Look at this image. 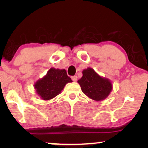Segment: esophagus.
Masks as SVG:
<instances>
[{
    "mask_svg": "<svg viewBox=\"0 0 148 148\" xmlns=\"http://www.w3.org/2000/svg\"><path fill=\"white\" fill-rule=\"evenodd\" d=\"M71 79H72V80L73 81V82H76V81L77 80V77L76 75L72 76V77H71Z\"/></svg>",
    "mask_w": 148,
    "mask_h": 148,
    "instance_id": "esophagus-1",
    "label": "esophagus"
}]
</instances>
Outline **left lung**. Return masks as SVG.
<instances>
[{
	"mask_svg": "<svg viewBox=\"0 0 148 148\" xmlns=\"http://www.w3.org/2000/svg\"><path fill=\"white\" fill-rule=\"evenodd\" d=\"M82 77L77 81L83 93L96 101L104 100L112 90V85L108 79L99 75L92 68L82 71Z\"/></svg>",
	"mask_w": 148,
	"mask_h": 148,
	"instance_id": "8db88e82",
	"label": "left lung"
}]
</instances>
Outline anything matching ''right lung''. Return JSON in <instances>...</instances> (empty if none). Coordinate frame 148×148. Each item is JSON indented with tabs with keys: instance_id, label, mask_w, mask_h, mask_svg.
<instances>
[{
	"instance_id": "obj_1",
	"label": "right lung",
	"mask_w": 148,
	"mask_h": 148,
	"mask_svg": "<svg viewBox=\"0 0 148 148\" xmlns=\"http://www.w3.org/2000/svg\"><path fill=\"white\" fill-rule=\"evenodd\" d=\"M72 82L65 69L51 68L43 78L34 84L36 93L44 100H48L57 96L67 83Z\"/></svg>"
}]
</instances>
